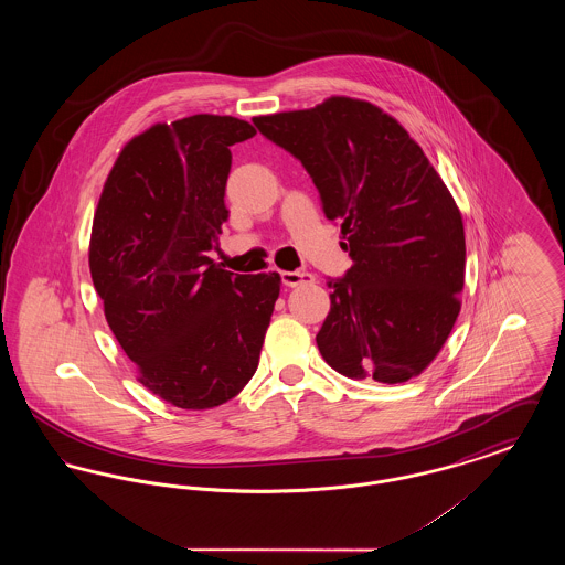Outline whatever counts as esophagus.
<instances>
[{"label": "esophagus", "mask_w": 565, "mask_h": 565, "mask_svg": "<svg viewBox=\"0 0 565 565\" xmlns=\"http://www.w3.org/2000/svg\"><path fill=\"white\" fill-rule=\"evenodd\" d=\"M281 281L288 288H296V286L313 284L316 277L311 273H307V270H281Z\"/></svg>", "instance_id": "obj_1"}]
</instances>
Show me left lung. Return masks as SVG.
I'll return each mask as SVG.
<instances>
[{
  "label": "left lung",
  "mask_w": 565,
  "mask_h": 565,
  "mask_svg": "<svg viewBox=\"0 0 565 565\" xmlns=\"http://www.w3.org/2000/svg\"><path fill=\"white\" fill-rule=\"evenodd\" d=\"M254 125L302 162L348 239L353 265L328 281L316 337L323 360L351 379L419 375L454 330L466 269L461 214L424 150L396 118L351 97Z\"/></svg>",
  "instance_id": "1"
}]
</instances>
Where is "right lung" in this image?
<instances>
[{"mask_svg": "<svg viewBox=\"0 0 565 565\" xmlns=\"http://www.w3.org/2000/svg\"><path fill=\"white\" fill-rule=\"evenodd\" d=\"M256 135L194 114L134 137L109 171L88 267L104 313L143 387L178 408L235 398L258 369L279 273L233 275L210 252L228 217L231 146Z\"/></svg>", "mask_w": 565, "mask_h": 565, "instance_id": "1", "label": "right lung"}]
</instances>
